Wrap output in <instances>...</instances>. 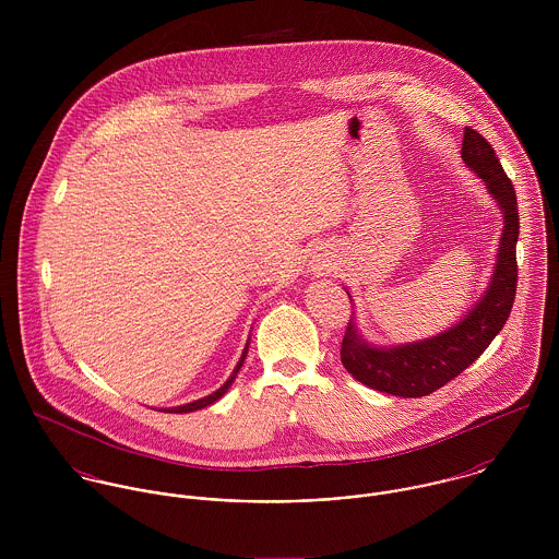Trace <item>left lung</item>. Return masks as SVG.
I'll list each match as a JSON object with an SVG mask.
<instances>
[{
  "label": "left lung",
  "mask_w": 559,
  "mask_h": 559,
  "mask_svg": "<svg viewBox=\"0 0 559 559\" xmlns=\"http://www.w3.org/2000/svg\"><path fill=\"white\" fill-rule=\"evenodd\" d=\"M461 157L484 180L486 191L503 215L492 275L476 306L450 329L417 342L394 346L370 344L357 329L355 319L348 322L342 340V366L353 374V379L400 399L428 396L469 368L501 331L514 304L519 277V211L514 187L492 146L469 127L465 129ZM346 295L350 297L348 290Z\"/></svg>",
  "instance_id": "8db88e82"
}]
</instances>
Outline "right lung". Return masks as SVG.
Instances as JSON below:
<instances>
[{"label":"right lung","mask_w":559,"mask_h":559,"mask_svg":"<svg viewBox=\"0 0 559 559\" xmlns=\"http://www.w3.org/2000/svg\"><path fill=\"white\" fill-rule=\"evenodd\" d=\"M247 350H249V340H247V344H245V350H242L239 364H237V368L233 370L230 379H228V381H226L217 392H213V394H209V396H204V399L193 400V402H187V404H180V406L165 408V411H169V413H191V411H200V408H204V406H209V404L217 402V400L222 399V396L233 388V383H235V379H237V374H239L240 366H242V361H245V357H247Z\"/></svg>","instance_id":"add662e5"}]
</instances>
